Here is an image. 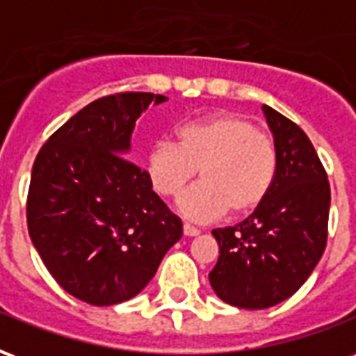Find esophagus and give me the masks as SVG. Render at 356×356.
I'll use <instances>...</instances> for the list:
<instances>
[{"label": "esophagus", "mask_w": 356, "mask_h": 356, "mask_svg": "<svg viewBox=\"0 0 356 356\" xmlns=\"http://www.w3.org/2000/svg\"><path fill=\"white\" fill-rule=\"evenodd\" d=\"M183 232H185V236H198V234H200V229H196L193 225L185 223L183 225Z\"/></svg>", "instance_id": "1"}]
</instances>
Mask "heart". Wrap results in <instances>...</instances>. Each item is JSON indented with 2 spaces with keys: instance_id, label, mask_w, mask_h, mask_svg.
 Segmentation results:
<instances>
[{
  "instance_id": "heart-1",
  "label": "heart",
  "mask_w": 356,
  "mask_h": 356,
  "mask_svg": "<svg viewBox=\"0 0 356 356\" xmlns=\"http://www.w3.org/2000/svg\"><path fill=\"white\" fill-rule=\"evenodd\" d=\"M175 139L154 140L145 158L150 185L162 196H177L196 175L202 181L179 198V209L194 221H211L259 208L278 175V148L270 135L248 118L216 112L179 125Z\"/></svg>"
}]
</instances>
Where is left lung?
<instances>
[{
	"label": "left lung",
	"instance_id": "8db88e82",
	"mask_svg": "<svg viewBox=\"0 0 356 356\" xmlns=\"http://www.w3.org/2000/svg\"><path fill=\"white\" fill-rule=\"evenodd\" d=\"M278 148V175L259 208L211 232L219 259L209 284L240 309H267L293 296L321 261L328 240L330 183L305 131L263 104Z\"/></svg>",
	"mask_w": 356,
	"mask_h": 356
}]
</instances>
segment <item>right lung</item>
<instances>
[{"instance_id":"right-lung-1","label":"right lung","mask_w":356,"mask_h":356,"mask_svg":"<svg viewBox=\"0 0 356 356\" xmlns=\"http://www.w3.org/2000/svg\"><path fill=\"white\" fill-rule=\"evenodd\" d=\"M168 97L116 93L89 102L35 156L26 200L30 238L58 286L89 305L135 298L183 223L125 156L137 118Z\"/></svg>"}]
</instances>
